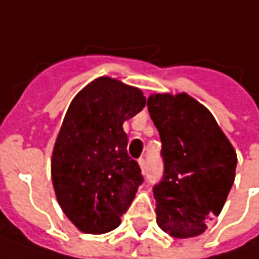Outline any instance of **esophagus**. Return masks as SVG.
I'll list each match as a JSON object with an SVG mask.
<instances>
[{
    "label": "esophagus",
    "instance_id": "1",
    "mask_svg": "<svg viewBox=\"0 0 259 259\" xmlns=\"http://www.w3.org/2000/svg\"><path fill=\"white\" fill-rule=\"evenodd\" d=\"M138 164H140V168H141V173H145V161H144V158H140V160H138Z\"/></svg>",
    "mask_w": 259,
    "mask_h": 259
}]
</instances>
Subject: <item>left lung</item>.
Masks as SVG:
<instances>
[{
  "mask_svg": "<svg viewBox=\"0 0 259 259\" xmlns=\"http://www.w3.org/2000/svg\"><path fill=\"white\" fill-rule=\"evenodd\" d=\"M148 112L164 160L154 187L157 225L173 238L203 234L232 187L236 151L210 111L187 94H153Z\"/></svg>",
  "mask_w": 259,
  "mask_h": 259,
  "instance_id": "obj_1",
  "label": "left lung"
}]
</instances>
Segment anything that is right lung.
Masks as SVG:
<instances>
[{
  "mask_svg": "<svg viewBox=\"0 0 259 259\" xmlns=\"http://www.w3.org/2000/svg\"><path fill=\"white\" fill-rule=\"evenodd\" d=\"M145 106L143 91L109 76L86 85L70 102L52 154V182L63 213L85 234H105L143 183L126 153V119Z\"/></svg>",
  "mask_w": 259,
  "mask_h": 259,
  "instance_id": "obj_1",
  "label": "right lung"
}]
</instances>
